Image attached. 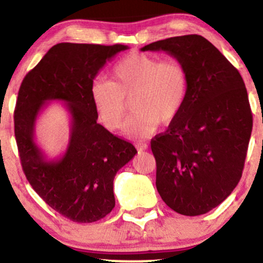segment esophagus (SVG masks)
<instances>
[{
	"instance_id": "1",
	"label": "esophagus",
	"mask_w": 263,
	"mask_h": 263,
	"mask_svg": "<svg viewBox=\"0 0 263 263\" xmlns=\"http://www.w3.org/2000/svg\"><path fill=\"white\" fill-rule=\"evenodd\" d=\"M135 147H137V150H139V151H144V150L147 149V144L137 143V144H135Z\"/></svg>"
}]
</instances>
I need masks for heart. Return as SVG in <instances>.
Wrapping results in <instances>:
<instances>
[{
  "instance_id": "heart-1",
  "label": "heart",
  "mask_w": 263,
  "mask_h": 263,
  "mask_svg": "<svg viewBox=\"0 0 263 263\" xmlns=\"http://www.w3.org/2000/svg\"><path fill=\"white\" fill-rule=\"evenodd\" d=\"M188 87L187 69L180 60L133 52L114 65L110 81L100 79L92 85L91 97L98 120L110 132L122 128L130 102L134 113L124 134L145 139L160 123L167 124L180 114Z\"/></svg>"
}]
</instances>
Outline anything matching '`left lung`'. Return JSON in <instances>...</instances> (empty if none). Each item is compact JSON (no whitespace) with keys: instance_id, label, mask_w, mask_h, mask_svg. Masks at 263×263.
I'll return each mask as SVG.
<instances>
[{"instance_id":"8db88e82","label":"left lung","mask_w":263,"mask_h":263,"mask_svg":"<svg viewBox=\"0 0 263 263\" xmlns=\"http://www.w3.org/2000/svg\"><path fill=\"white\" fill-rule=\"evenodd\" d=\"M141 51H166L186 66L187 101L167 130L151 140L156 188L163 202L188 217L224 202L237 186L252 132L241 75L202 35L172 36Z\"/></svg>"}]
</instances>
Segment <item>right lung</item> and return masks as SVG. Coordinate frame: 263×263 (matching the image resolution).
<instances>
[{
    "label": "right lung",
    "instance_id": "add662e5",
    "mask_svg": "<svg viewBox=\"0 0 263 263\" xmlns=\"http://www.w3.org/2000/svg\"><path fill=\"white\" fill-rule=\"evenodd\" d=\"M126 45L59 43L27 73L14 109V135L22 168L49 206L75 223H93L116 205L113 180L137 149L97 123L91 88L107 61ZM50 100L70 114L65 153L49 160L35 141V123Z\"/></svg>",
    "mask_w": 263,
    "mask_h": 263
}]
</instances>
